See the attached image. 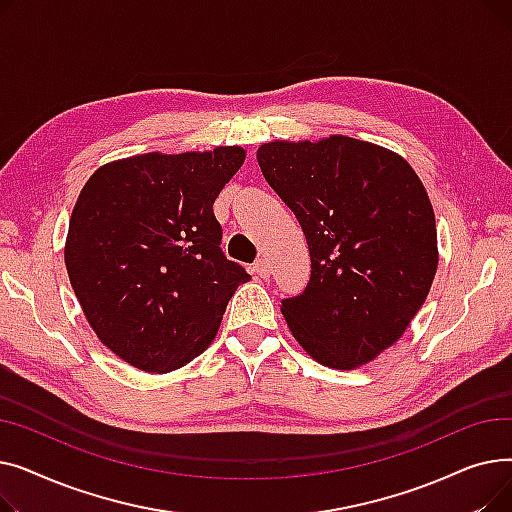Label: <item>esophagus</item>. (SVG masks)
<instances>
[{
	"label": "esophagus",
	"instance_id": "esophagus-1",
	"mask_svg": "<svg viewBox=\"0 0 512 512\" xmlns=\"http://www.w3.org/2000/svg\"><path fill=\"white\" fill-rule=\"evenodd\" d=\"M253 272H255L259 278H270V274H272L270 261H267V259H259V261L253 265Z\"/></svg>",
	"mask_w": 512,
	"mask_h": 512
}]
</instances>
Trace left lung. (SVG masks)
I'll use <instances>...</instances> for the list:
<instances>
[{
    "label": "left lung",
    "mask_w": 512,
    "mask_h": 512,
    "mask_svg": "<svg viewBox=\"0 0 512 512\" xmlns=\"http://www.w3.org/2000/svg\"><path fill=\"white\" fill-rule=\"evenodd\" d=\"M257 161L311 253L307 288L280 307L288 330L326 367L373 361L405 334L438 270L423 182L398 153L344 134L263 143Z\"/></svg>",
    "instance_id": "obj_1"
}]
</instances>
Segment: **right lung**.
Masks as SVG:
<instances>
[{"mask_svg": "<svg viewBox=\"0 0 512 512\" xmlns=\"http://www.w3.org/2000/svg\"><path fill=\"white\" fill-rule=\"evenodd\" d=\"M247 151L143 153L93 172L70 215L64 261L103 346L147 373L199 357L251 276L220 249L213 201Z\"/></svg>", "mask_w": 512, "mask_h": 512, "instance_id": "obj_1", "label": "right lung"}]
</instances>
